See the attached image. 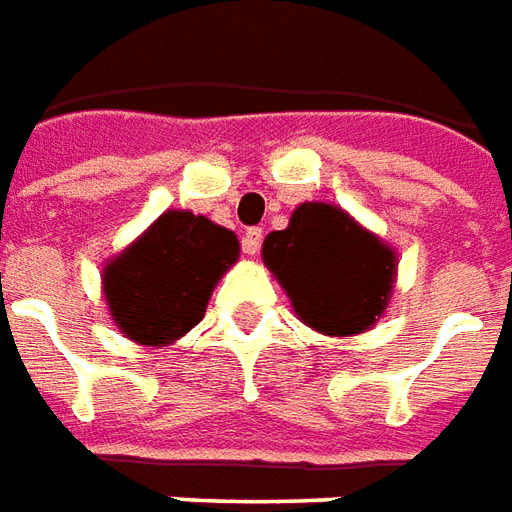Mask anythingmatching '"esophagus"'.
<instances>
[{"label":"esophagus","mask_w":512,"mask_h":512,"mask_svg":"<svg viewBox=\"0 0 512 512\" xmlns=\"http://www.w3.org/2000/svg\"><path fill=\"white\" fill-rule=\"evenodd\" d=\"M260 244H263V230H260V227H249L244 233L246 255H257V252H260Z\"/></svg>","instance_id":"34e87169"}]
</instances>
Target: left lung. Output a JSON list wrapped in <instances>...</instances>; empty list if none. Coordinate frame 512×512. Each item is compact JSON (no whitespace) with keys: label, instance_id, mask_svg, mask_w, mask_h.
Segmentation results:
<instances>
[{"label":"left lung","instance_id":"1","mask_svg":"<svg viewBox=\"0 0 512 512\" xmlns=\"http://www.w3.org/2000/svg\"><path fill=\"white\" fill-rule=\"evenodd\" d=\"M263 263L295 317L325 336L366 333L391 304L396 249L333 203H301L285 230L268 233Z\"/></svg>","mask_w":512,"mask_h":512}]
</instances>
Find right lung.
I'll list each match as a JSON object with an SVG mask.
<instances>
[{
  "instance_id": "right-lung-1",
  "label": "right lung",
  "mask_w": 512,
  "mask_h": 512,
  "mask_svg": "<svg viewBox=\"0 0 512 512\" xmlns=\"http://www.w3.org/2000/svg\"><path fill=\"white\" fill-rule=\"evenodd\" d=\"M238 255L233 230L187 208H168L102 266L111 320L130 342L168 347L203 320Z\"/></svg>"
}]
</instances>
